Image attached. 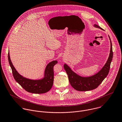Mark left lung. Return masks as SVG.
<instances>
[{"instance_id": "1", "label": "left lung", "mask_w": 122, "mask_h": 122, "mask_svg": "<svg viewBox=\"0 0 122 122\" xmlns=\"http://www.w3.org/2000/svg\"><path fill=\"white\" fill-rule=\"evenodd\" d=\"M94 26L103 30L97 25L95 24ZM109 37L111 42L110 53L108 59L99 72L95 75L88 77L81 76L73 71L66 64H64V68L68 76L69 82L72 87L76 90L80 91H86L96 89L106 77L110 71L111 63L113 58L112 46L110 37Z\"/></svg>"}]
</instances>
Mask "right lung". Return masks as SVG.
<instances>
[{
	"label": "right lung",
	"instance_id": "right-lung-1",
	"mask_svg": "<svg viewBox=\"0 0 122 122\" xmlns=\"http://www.w3.org/2000/svg\"><path fill=\"white\" fill-rule=\"evenodd\" d=\"M8 58L14 79L26 91L33 94H43L48 92L51 89L54 82L53 68L58 63L57 61H52L46 65L43 77L40 79L33 80L25 77L18 72L11 62L9 51Z\"/></svg>",
	"mask_w": 122,
	"mask_h": 122
}]
</instances>
